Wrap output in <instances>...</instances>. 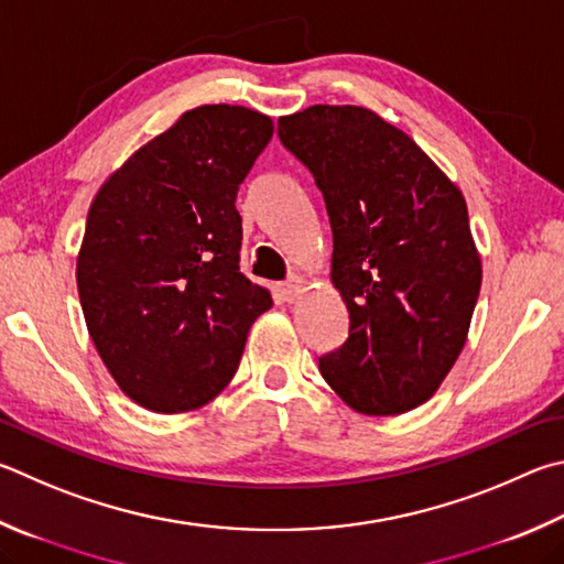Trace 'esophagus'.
<instances>
[{"mask_svg":"<svg viewBox=\"0 0 564 564\" xmlns=\"http://www.w3.org/2000/svg\"><path fill=\"white\" fill-rule=\"evenodd\" d=\"M281 299L293 303L299 295L303 293V279H299V275H293V279H289L285 283H281Z\"/></svg>","mask_w":564,"mask_h":564,"instance_id":"obj_1","label":"esophagus"}]
</instances>
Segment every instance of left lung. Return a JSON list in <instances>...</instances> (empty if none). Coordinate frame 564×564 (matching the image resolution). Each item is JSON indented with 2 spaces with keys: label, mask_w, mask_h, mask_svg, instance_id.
I'll list each match as a JSON object with an SVG mask.
<instances>
[{
  "label": "left lung",
  "mask_w": 564,
  "mask_h": 564,
  "mask_svg": "<svg viewBox=\"0 0 564 564\" xmlns=\"http://www.w3.org/2000/svg\"><path fill=\"white\" fill-rule=\"evenodd\" d=\"M279 138L323 192L330 279L350 313L321 375L355 412L404 414L444 382L478 301L464 194L406 132L360 106L283 116Z\"/></svg>",
  "instance_id": "8db88e82"
}]
</instances>
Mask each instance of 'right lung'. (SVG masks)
Listing matches in <instances>:
<instances>
[{"mask_svg": "<svg viewBox=\"0 0 564 564\" xmlns=\"http://www.w3.org/2000/svg\"><path fill=\"white\" fill-rule=\"evenodd\" d=\"M273 122L199 106L122 162L88 209L76 261L100 360L132 402L160 414L212 402L237 372L249 327L273 305L239 269V184Z\"/></svg>", "mask_w": 564, "mask_h": 564, "instance_id": "add662e5", "label": "right lung"}]
</instances>
